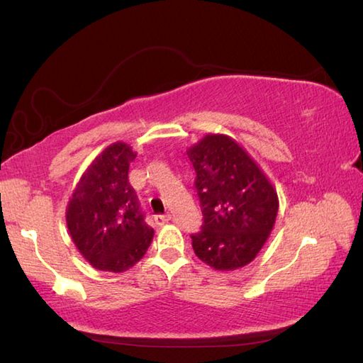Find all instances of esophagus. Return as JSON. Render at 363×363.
<instances>
[{
    "label": "esophagus",
    "instance_id": "esophagus-1",
    "mask_svg": "<svg viewBox=\"0 0 363 363\" xmlns=\"http://www.w3.org/2000/svg\"><path fill=\"white\" fill-rule=\"evenodd\" d=\"M155 220V225L159 226H163L165 223H168L169 220H172V214H165V216H157L154 218Z\"/></svg>",
    "mask_w": 363,
    "mask_h": 363
}]
</instances>
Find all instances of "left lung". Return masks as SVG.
Here are the masks:
<instances>
[{"mask_svg":"<svg viewBox=\"0 0 363 363\" xmlns=\"http://www.w3.org/2000/svg\"><path fill=\"white\" fill-rule=\"evenodd\" d=\"M201 203V231L191 236L198 258L216 271H236L257 258L274 230L279 195L236 140L206 133L187 149Z\"/></svg>","mask_w":363,"mask_h":363,"instance_id":"1","label":"left lung"}]
</instances>
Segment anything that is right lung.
<instances>
[{"instance_id": "1", "label": "right lung", "mask_w": 363, "mask_h": 363, "mask_svg": "<svg viewBox=\"0 0 363 363\" xmlns=\"http://www.w3.org/2000/svg\"><path fill=\"white\" fill-rule=\"evenodd\" d=\"M137 157L130 145L106 146L84 169L69 198L66 225L72 242L92 267L124 272L145 257L154 230L129 184V165Z\"/></svg>"}]
</instances>
